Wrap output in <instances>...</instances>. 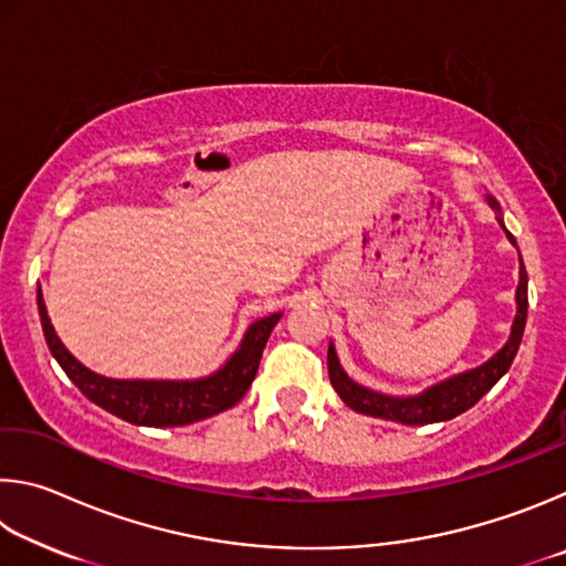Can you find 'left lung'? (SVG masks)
<instances>
[{
    "mask_svg": "<svg viewBox=\"0 0 566 566\" xmlns=\"http://www.w3.org/2000/svg\"><path fill=\"white\" fill-rule=\"evenodd\" d=\"M486 205L492 207V212L496 214V222H500V227L504 229L506 239L516 247L510 229L504 227L500 202H496L492 195H486ZM514 300H516V314L512 322L510 339L504 342V347L496 352L494 357H490L484 364H479L474 369H467L462 375L437 381V385L427 387L424 391H419V395H409V397L381 395V391H375L359 385V381H354L347 371H344L342 361L337 357V349H334V344L329 342L327 367H329L332 387L342 397L344 405L367 417L399 421V424H409V427L434 424V421L454 419L462 415V411L472 409L476 401L506 375V369L512 367V361L516 357V349H520L524 324H526V304H530L526 302V270H524L522 256H520V284H516Z\"/></svg>",
    "mask_w": 566,
    "mask_h": 566,
    "instance_id": "1",
    "label": "left lung"
}]
</instances>
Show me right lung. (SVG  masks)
<instances>
[{
    "label": "right lung",
    "instance_id": "obj_1",
    "mask_svg": "<svg viewBox=\"0 0 566 566\" xmlns=\"http://www.w3.org/2000/svg\"><path fill=\"white\" fill-rule=\"evenodd\" d=\"M36 306H40L44 339L50 344L52 357L60 361L64 375L74 381V387L94 405L107 409L109 415L139 427H185L191 421L232 409L247 395V389L252 387L266 339H270L276 322L282 319V312H276L249 324L232 357L207 377L109 379L84 367L56 337L50 314H46L42 286L36 290Z\"/></svg>",
    "mask_w": 566,
    "mask_h": 566
}]
</instances>
